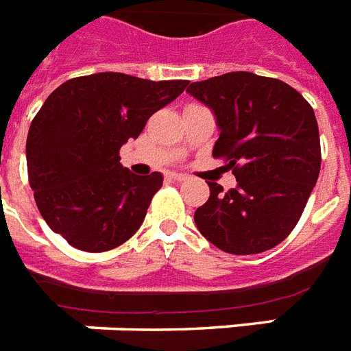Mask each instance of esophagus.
<instances>
[{"mask_svg":"<svg viewBox=\"0 0 351 351\" xmlns=\"http://www.w3.org/2000/svg\"><path fill=\"white\" fill-rule=\"evenodd\" d=\"M168 178L172 179V181H178V183H181V181H184V179H186V176H183V173H168Z\"/></svg>","mask_w":351,"mask_h":351,"instance_id":"obj_1","label":"esophagus"}]
</instances>
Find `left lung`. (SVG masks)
<instances>
[{"label": "left lung", "mask_w": 351, "mask_h": 351, "mask_svg": "<svg viewBox=\"0 0 351 351\" xmlns=\"http://www.w3.org/2000/svg\"><path fill=\"white\" fill-rule=\"evenodd\" d=\"M214 112V158L228 161L237 186L210 183L193 221L226 254L252 255L277 246L295 228L321 170L313 108L288 83L228 72L186 88Z\"/></svg>", "instance_id": "obj_1"}]
</instances>
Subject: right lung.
Here are the masks:
<instances>
[{
	"mask_svg": "<svg viewBox=\"0 0 351 351\" xmlns=\"http://www.w3.org/2000/svg\"><path fill=\"white\" fill-rule=\"evenodd\" d=\"M186 86L99 72L64 81L47 97L27 136V168L52 232L83 252L112 250L136 234L162 176L123 168L119 148Z\"/></svg>",
	"mask_w": 351,
	"mask_h": 351,
	"instance_id": "obj_1",
	"label": "right lung"
}]
</instances>
